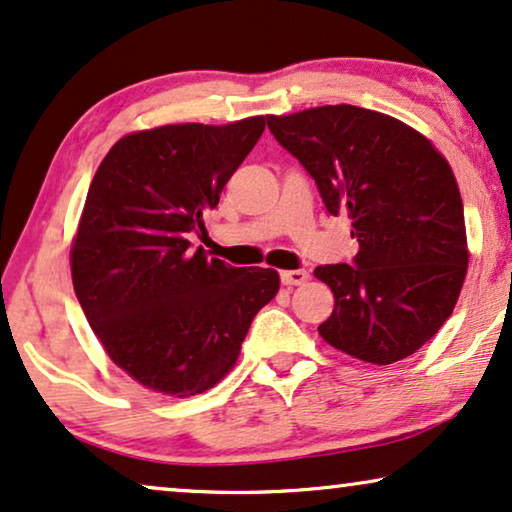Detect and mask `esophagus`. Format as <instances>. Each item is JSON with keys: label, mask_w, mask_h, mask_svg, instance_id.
Instances as JSON below:
<instances>
[{"label": "esophagus", "mask_w": 512, "mask_h": 512, "mask_svg": "<svg viewBox=\"0 0 512 512\" xmlns=\"http://www.w3.org/2000/svg\"><path fill=\"white\" fill-rule=\"evenodd\" d=\"M282 284H286V286H300V284H305L307 282V270H284L282 275Z\"/></svg>", "instance_id": "esophagus-1"}]
</instances>
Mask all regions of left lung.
<instances>
[{"mask_svg":"<svg viewBox=\"0 0 512 512\" xmlns=\"http://www.w3.org/2000/svg\"><path fill=\"white\" fill-rule=\"evenodd\" d=\"M268 128L359 242L352 265L314 270L335 296L321 338L377 366L415 354L452 314L468 265L447 160L410 125L352 104L268 116Z\"/></svg>","mask_w":512,"mask_h":512,"instance_id":"8db88e82","label":"left lung"}]
</instances>
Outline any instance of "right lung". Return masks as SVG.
<instances>
[{"label":"right lung","instance_id":"1","mask_svg":"<svg viewBox=\"0 0 512 512\" xmlns=\"http://www.w3.org/2000/svg\"><path fill=\"white\" fill-rule=\"evenodd\" d=\"M263 130L254 116L135 132L88 188L72 247L76 298L111 361L158 394L212 389L279 291L275 270L233 268L188 240Z\"/></svg>","mask_w":512,"mask_h":512}]
</instances>
